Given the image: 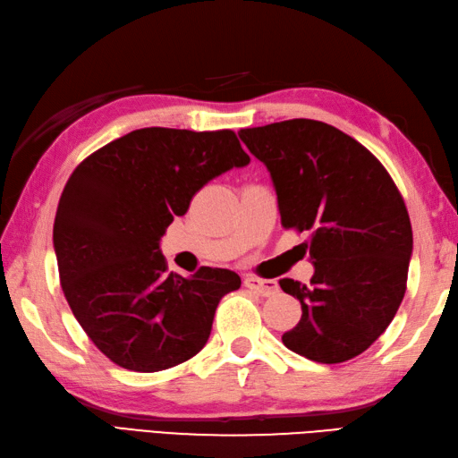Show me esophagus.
Wrapping results in <instances>:
<instances>
[{
  "label": "esophagus",
  "instance_id": "esophagus-1",
  "mask_svg": "<svg viewBox=\"0 0 458 458\" xmlns=\"http://www.w3.org/2000/svg\"><path fill=\"white\" fill-rule=\"evenodd\" d=\"M242 284L250 288V291L259 293L260 296H270V294H275L278 291L276 281H270V278H260V276H255V275H247L245 278H242Z\"/></svg>",
  "mask_w": 458,
  "mask_h": 458
}]
</instances>
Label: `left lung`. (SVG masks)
I'll return each mask as SVG.
<instances>
[{
	"instance_id": "left-lung-1",
	"label": "left lung",
	"mask_w": 458,
	"mask_h": 458,
	"mask_svg": "<svg viewBox=\"0 0 458 458\" xmlns=\"http://www.w3.org/2000/svg\"><path fill=\"white\" fill-rule=\"evenodd\" d=\"M275 182L284 229L306 233L316 267L308 284L278 281L302 316L283 344L318 363L366 352L407 291L413 231L394 177L358 140L318 120L241 128Z\"/></svg>"
}]
</instances>
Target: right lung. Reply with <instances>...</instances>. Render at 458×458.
<instances>
[{
	"mask_svg": "<svg viewBox=\"0 0 458 458\" xmlns=\"http://www.w3.org/2000/svg\"><path fill=\"white\" fill-rule=\"evenodd\" d=\"M233 130L140 128L85 157L61 193L53 225L59 281L92 344L132 371L188 361L209 338L237 273H167L160 237L213 177L249 164Z\"/></svg>",
	"mask_w": 458,
	"mask_h": 458,
	"instance_id": "add662e5",
	"label": "right lung"
}]
</instances>
